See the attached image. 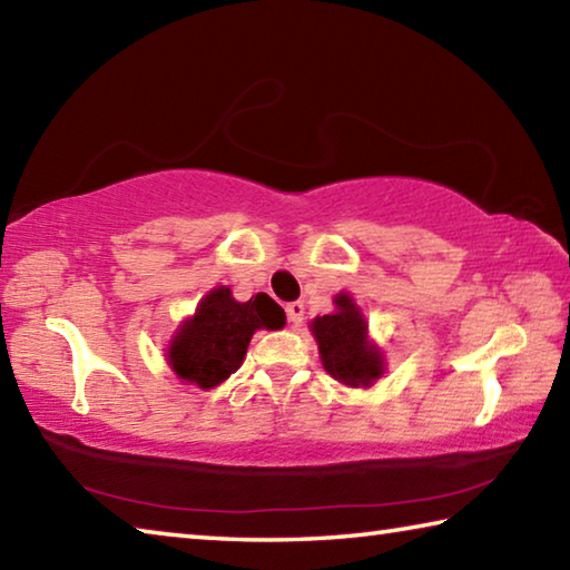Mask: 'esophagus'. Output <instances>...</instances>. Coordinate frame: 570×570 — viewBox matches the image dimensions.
I'll list each match as a JSON object with an SVG mask.
<instances>
[{"label":"esophagus","instance_id":"esophagus-1","mask_svg":"<svg viewBox=\"0 0 570 570\" xmlns=\"http://www.w3.org/2000/svg\"><path fill=\"white\" fill-rule=\"evenodd\" d=\"M286 316H288V322H292L294 326L302 324V320H304V304L302 302L286 304Z\"/></svg>","mask_w":570,"mask_h":570}]
</instances>
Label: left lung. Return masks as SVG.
Instances as JSON below:
<instances>
[{
    "instance_id": "obj_1",
    "label": "left lung",
    "mask_w": 570,
    "mask_h": 570,
    "mask_svg": "<svg viewBox=\"0 0 570 570\" xmlns=\"http://www.w3.org/2000/svg\"><path fill=\"white\" fill-rule=\"evenodd\" d=\"M334 306L336 312L316 316L312 322L324 370L346 387H372L384 372L380 346L366 336V322L350 294H336Z\"/></svg>"
}]
</instances>
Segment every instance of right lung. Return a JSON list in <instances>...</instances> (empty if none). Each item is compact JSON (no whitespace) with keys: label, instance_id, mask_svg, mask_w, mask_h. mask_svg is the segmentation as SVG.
<instances>
[{"label":"right lung","instance_id":"1","mask_svg":"<svg viewBox=\"0 0 570 570\" xmlns=\"http://www.w3.org/2000/svg\"><path fill=\"white\" fill-rule=\"evenodd\" d=\"M284 322V308L268 294L240 304L228 286H218L180 324L168 346V364L178 380L210 390L238 370L256 330H282Z\"/></svg>","mask_w":570,"mask_h":570}]
</instances>
